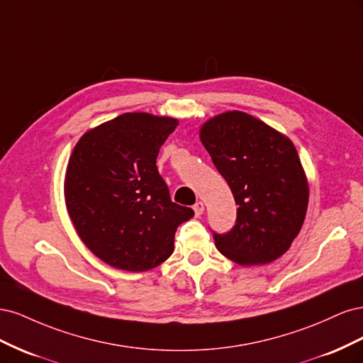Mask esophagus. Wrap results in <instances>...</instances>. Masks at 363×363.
<instances>
[{"label":"esophagus","instance_id":"34e87169","mask_svg":"<svg viewBox=\"0 0 363 363\" xmlns=\"http://www.w3.org/2000/svg\"><path fill=\"white\" fill-rule=\"evenodd\" d=\"M194 212L196 216H201L204 213V203L203 201H199L194 204Z\"/></svg>","mask_w":363,"mask_h":363}]
</instances>
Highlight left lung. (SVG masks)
Here are the masks:
<instances>
[{"label":"left lung","mask_w":363,"mask_h":363,"mask_svg":"<svg viewBox=\"0 0 363 363\" xmlns=\"http://www.w3.org/2000/svg\"><path fill=\"white\" fill-rule=\"evenodd\" d=\"M200 139L238 204L235 227L213 235L223 256L242 267L286 252L303 227L309 182L292 140L245 112L207 119Z\"/></svg>","instance_id":"obj_1"}]
</instances>
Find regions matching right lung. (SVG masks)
Instances as JSON below:
<instances>
[{
  "label": "right lung",
  "instance_id": "add662e5",
  "mask_svg": "<svg viewBox=\"0 0 363 363\" xmlns=\"http://www.w3.org/2000/svg\"><path fill=\"white\" fill-rule=\"evenodd\" d=\"M179 119L128 112L77 142L65 174V203L77 235L107 265L130 272L159 267L177 227L194 216L171 201L156 167Z\"/></svg>",
  "mask_w": 363,
  "mask_h": 363
}]
</instances>
